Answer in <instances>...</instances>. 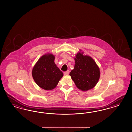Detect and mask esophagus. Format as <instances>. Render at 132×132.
<instances>
[{"label":"esophagus","instance_id":"34e87169","mask_svg":"<svg viewBox=\"0 0 132 132\" xmlns=\"http://www.w3.org/2000/svg\"><path fill=\"white\" fill-rule=\"evenodd\" d=\"M69 72H70V71L69 70H68L67 71L64 72V75H68L69 74Z\"/></svg>","mask_w":132,"mask_h":132}]
</instances>
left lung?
I'll use <instances>...</instances> for the list:
<instances>
[{"instance_id": "1", "label": "left lung", "mask_w": 132, "mask_h": 132, "mask_svg": "<svg viewBox=\"0 0 132 132\" xmlns=\"http://www.w3.org/2000/svg\"><path fill=\"white\" fill-rule=\"evenodd\" d=\"M74 68L69 74L76 86L82 90L94 88L100 78V70L90 57L79 53L75 58Z\"/></svg>"}]
</instances>
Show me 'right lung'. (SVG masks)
Listing matches in <instances>:
<instances>
[{
  "label": "right lung",
  "instance_id": "add662e5",
  "mask_svg": "<svg viewBox=\"0 0 132 132\" xmlns=\"http://www.w3.org/2000/svg\"><path fill=\"white\" fill-rule=\"evenodd\" d=\"M55 57L52 54L41 57L32 70V76L38 86L46 90L56 86L63 76V72L54 63Z\"/></svg>",
  "mask_w": 132,
  "mask_h": 132
}]
</instances>
